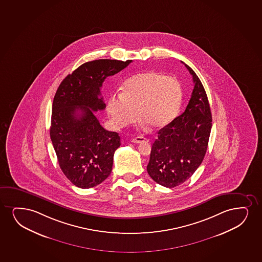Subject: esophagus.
Masks as SVG:
<instances>
[{"instance_id":"1","label":"esophagus","mask_w":262,"mask_h":262,"mask_svg":"<svg viewBox=\"0 0 262 262\" xmlns=\"http://www.w3.org/2000/svg\"><path fill=\"white\" fill-rule=\"evenodd\" d=\"M132 142L135 143H143V142H148V139L143 137V136H137V137L133 138Z\"/></svg>"}]
</instances>
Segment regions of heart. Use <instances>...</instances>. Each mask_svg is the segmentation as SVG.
Listing matches in <instances>:
<instances>
[{"instance_id":"1","label":"heart","mask_w":262,"mask_h":262,"mask_svg":"<svg viewBox=\"0 0 262 262\" xmlns=\"http://www.w3.org/2000/svg\"><path fill=\"white\" fill-rule=\"evenodd\" d=\"M182 86L172 77L157 72L138 73L124 82L122 92L107 102V112L117 127L140 121L151 129L162 128L174 119L182 104Z\"/></svg>"}]
</instances>
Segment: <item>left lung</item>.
Listing matches in <instances>:
<instances>
[{"instance_id":"left-lung-1","label":"left lung","mask_w":262,"mask_h":262,"mask_svg":"<svg viewBox=\"0 0 262 262\" xmlns=\"http://www.w3.org/2000/svg\"><path fill=\"white\" fill-rule=\"evenodd\" d=\"M192 75L194 89L184 113L158 133L147 166L149 176L160 185L174 188L189 179L201 165L208 146L212 113L206 90Z\"/></svg>"}]
</instances>
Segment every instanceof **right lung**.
I'll return each mask as SVG.
<instances>
[{
  "label": "right lung",
  "mask_w": 262,
  "mask_h": 262,
  "mask_svg": "<svg viewBox=\"0 0 262 262\" xmlns=\"http://www.w3.org/2000/svg\"><path fill=\"white\" fill-rule=\"evenodd\" d=\"M132 60L86 62L67 75L52 104L50 139L60 168L73 184L90 189L111 174L120 137L101 126L94 112L105 103L101 88L106 78L126 68Z\"/></svg>",
  "instance_id": "right-lung-1"
}]
</instances>
